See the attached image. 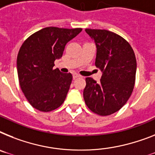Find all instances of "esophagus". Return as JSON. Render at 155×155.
<instances>
[{
  "instance_id": "1",
  "label": "esophagus",
  "mask_w": 155,
  "mask_h": 155,
  "mask_svg": "<svg viewBox=\"0 0 155 155\" xmlns=\"http://www.w3.org/2000/svg\"><path fill=\"white\" fill-rule=\"evenodd\" d=\"M72 76H73V79H76V78H79V77H80V75H78L77 73H74Z\"/></svg>"
}]
</instances>
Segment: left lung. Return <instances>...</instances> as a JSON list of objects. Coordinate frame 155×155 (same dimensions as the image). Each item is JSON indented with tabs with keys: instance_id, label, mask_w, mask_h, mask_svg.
I'll return each mask as SVG.
<instances>
[{
	"instance_id": "8db88e82",
	"label": "left lung",
	"mask_w": 155,
	"mask_h": 155,
	"mask_svg": "<svg viewBox=\"0 0 155 155\" xmlns=\"http://www.w3.org/2000/svg\"><path fill=\"white\" fill-rule=\"evenodd\" d=\"M97 49L95 65L102 71L99 83L86 78L85 103L100 116L117 112L132 93L136 80V60L128 41L107 30L86 29Z\"/></svg>"
}]
</instances>
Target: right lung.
<instances>
[{
	"mask_svg": "<svg viewBox=\"0 0 155 155\" xmlns=\"http://www.w3.org/2000/svg\"><path fill=\"white\" fill-rule=\"evenodd\" d=\"M82 31L49 27L37 31L23 43L17 56L19 84L35 109L49 112L61 106L71 85V73L53 69L66 44Z\"/></svg>",
	"mask_w": 155,
	"mask_h": 155,
	"instance_id": "add662e5",
	"label": "right lung"
}]
</instances>
